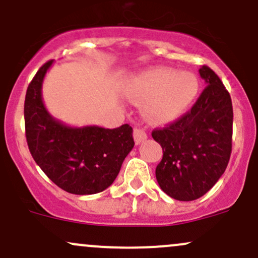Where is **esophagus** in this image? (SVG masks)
I'll use <instances>...</instances> for the list:
<instances>
[{"mask_svg": "<svg viewBox=\"0 0 258 258\" xmlns=\"http://www.w3.org/2000/svg\"><path fill=\"white\" fill-rule=\"evenodd\" d=\"M147 137H148V135H147L146 130L144 128H138V127H136L134 130V138L136 144H141L144 142V141L147 140Z\"/></svg>", "mask_w": 258, "mask_h": 258, "instance_id": "1", "label": "esophagus"}]
</instances>
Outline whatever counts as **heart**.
<instances>
[{"label": "heart", "instance_id": "b5f03b06", "mask_svg": "<svg viewBox=\"0 0 258 258\" xmlns=\"http://www.w3.org/2000/svg\"><path fill=\"white\" fill-rule=\"evenodd\" d=\"M200 90V81L191 72L171 69L152 70L132 79L126 94L134 100L148 101L146 112L155 121L179 117L194 104Z\"/></svg>", "mask_w": 258, "mask_h": 258}]
</instances>
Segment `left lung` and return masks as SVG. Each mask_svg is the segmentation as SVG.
<instances>
[{
  "instance_id": "1",
  "label": "left lung",
  "mask_w": 258,
  "mask_h": 258,
  "mask_svg": "<svg viewBox=\"0 0 258 258\" xmlns=\"http://www.w3.org/2000/svg\"><path fill=\"white\" fill-rule=\"evenodd\" d=\"M207 87L187 114L152 137L163 148L155 169L160 188L177 201H194L213 187L230 159L233 104L219 77L200 69Z\"/></svg>"
}]
</instances>
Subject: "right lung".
Segmentation results:
<instances>
[{
  "label": "right lung",
  "instance_id": "1",
  "mask_svg": "<svg viewBox=\"0 0 258 258\" xmlns=\"http://www.w3.org/2000/svg\"><path fill=\"white\" fill-rule=\"evenodd\" d=\"M40 67L27 89L25 137L35 163L58 187L73 195H94L114 182L135 146L132 127L109 130L72 127L50 115L42 101V82L52 66Z\"/></svg>",
  "mask_w": 258,
  "mask_h": 258
}]
</instances>
